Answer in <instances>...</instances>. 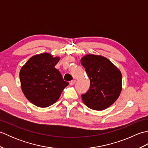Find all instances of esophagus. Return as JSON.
Here are the masks:
<instances>
[{"label": "esophagus", "mask_w": 148, "mask_h": 148, "mask_svg": "<svg viewBox=\"0 0 148 148\" xmlns=\"http://www.w3.org/2000/svg\"><path fill=\"white\" fill-rule=\"evenodd\" d=\"M76 80H72V81H70V84L71 85H74V84L76 83Z\"/></svg>", "instance_id": "obj_1"}]
</instances>
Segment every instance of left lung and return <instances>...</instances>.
Wrapping results in <instances>:
<instances>
[{"instance_id": "obj_1", "label": "left lung", "mask_w": 148, "mask_h": 148, "mask_svg": "<svg viewBox=\"0 0 148 148\" xmlns=\"http://www.w3.org/2000/svg\"><path fill=\"white\" fill-rule=\"evenodd\" d=\"M90 80L88 91L81 95L87 107L102 111L111 106L122 90L121 71L104 56L88 54L81 59Z\"/></svg>"}]
</instances>
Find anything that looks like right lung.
Masks as SVG:
<instances>
[{"mask_svg":"<svg viewBox=\"0 0 148 148\" xmlns=\"http://www.w3.org/2000/svg\"><path fill=\"white\" fill-rule=\"evenodd\" d=\"M60 57L48 53L30 58L20 71L22 92L26 98L39 108H47L55 103L69 83L64 80L55 66Z\"/></svg>","mask_w":148,"mask_h":148,"instance_id":"right-lung-1","label":"right lung"}]
</instances>
